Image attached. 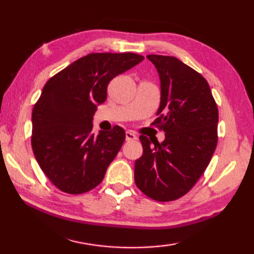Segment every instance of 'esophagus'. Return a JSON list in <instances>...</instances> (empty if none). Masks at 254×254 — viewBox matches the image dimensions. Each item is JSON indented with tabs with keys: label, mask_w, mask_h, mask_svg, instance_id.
<instances>
[{
	"label": "esophagus",
	"mask_w": 254,
	"mask_h": 254,
	"mask_svg": "<svg viewBox=\"0 0 254 254\" xmlns=\"http://www.w3.org/2000/svg\"><path fill=\"white\" fill-rule=\"evenodd\" d=\"M126 139H127V141L136 140V135L133 132H131V131H127L126 132Z\"/></svg>",
	"instance_id": "34e87169"
}]
</instances>
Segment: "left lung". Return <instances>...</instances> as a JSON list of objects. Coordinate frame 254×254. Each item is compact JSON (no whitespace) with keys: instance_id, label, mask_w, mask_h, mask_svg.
<instances>
[{"instance_id":"1","label":"left lung","mask_w":254,"mask_h":254,"mask_svg":"<svg viewBox=\"0 0 254 254\" xmlns=\"http://www.w3.org/2000/svg\"><path fill=\"white\" fill-rule=\"evenodd\" d=\"M147 58L156 66L161 86L152 124L166 137L159 143L140 135L143 153L135 160L134 182L150 198L171 201L186 195L207 168L217 144L218 110L199 72L171 56Z\"/></svg>"}]
</instances>
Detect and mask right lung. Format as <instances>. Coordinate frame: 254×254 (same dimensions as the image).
Segmentation results:
<instances>
[{"label": "right lung", "mask_w": 254, "mask_h": 254, "mask_svg": "<svg viewBox=\"0 0 254 254\" xmlns=\"http://www.w3.org/2000/svg\"><path fill=\"white\" fill-rule=\"evenodd\" d=\"M143 59L133 53L88 54L44 86L32 110L31 145L41 170L62 191L83 194L104 178L126 132L115 126L95 136L93 115L106 101L110 81Z\"/></svg>", "instance_id": "1"}]
</instances>
